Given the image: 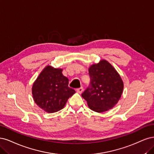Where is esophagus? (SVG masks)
Listing matches in <instances>:
<instances>
[{
    "label": "esophagus",
    "mask_w": 154,
    "mask_h": 154,
    "mask_svg": "<svg viewBox=\"0 0 154 154\" xmlns=\"http://www.w3.org/2000/svg\"><path fill=\"white\" fill-rule=\"evenodd\" d=\"M83 90H84L83 87H81V88H77V91L79 93H81L83 91Z\"/></svg>",
    "instance_id": "34e87169"
}]
</instances>
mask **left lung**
Segmentation results:
<instances>
[{
    "label": "left lung",
    "instance_id": "left-lung-1",
    "mask_svg": "<svg viewBox=\"0 0 154 154\" xmlns=\"http://www.w3.org/2000/svg\"><path fill=\"white\" fill-rule=\"evenodd\" d=\"M90 85L82 93L91 110L102 112L111 109L120 100L123 83L111 64L102 60L89 68Z\"/></svg>",
    "mask_w": 154,
    "mask_h": 154
}]
</instances>
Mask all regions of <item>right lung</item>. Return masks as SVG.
<instances>
[{
    "label": "right lung",
    "mask_w": 154,
    "mask_h": 154,
    "mask_svg": "<svg viewBox=\"0 0 154 154\" xmlns=\"http://www.w3.org/2000/svg\"><path fill=\"white\" fill-rule=\"evenodd\" d=\"M68 79L62 74V69L47 66L32 86L34 102L49 113L62 109L68 99L75 93L68 87Z\"/></svg>",
    "instance_id": "obj_1"
}]
</instances>
